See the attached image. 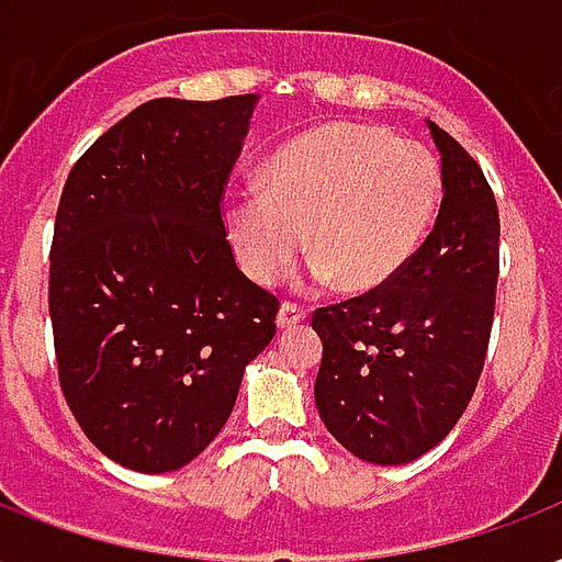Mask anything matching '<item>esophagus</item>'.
Wrapping results in <instances>:
<instances>
[{
    "instance_id": "34e87169",
    "label": "esophagus",
    "mask_w": 562,
    "mask_h": 562,
    "mask_svg": "<svg viewBox=\"0 0 562 562\" xmlns=\"http://www.w3.org/2000/svg\"><path fill=\"white\" fill-rule=\"evenodd\" d=\"M304 307L302 304H295V302H284L281 304V311H278V328L286 330V328H293V325H299V322H304Z\"/></svg>"
}]
</instances>
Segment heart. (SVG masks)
I'll return each instance as SVG.
<instances>
[{"instance_id": "1", "label": "heart", "mask_w": 562, "mask_h": 562, "mask_svg": "<svg viewBox=\"0 0 562 562\" xmlns=\"http://www.w3.org/2000/svg\"><path fill=\"white\" fill-rule=\"evenodd\" d=\"M439 202L442 169L422 143L325 123L269 155L260 193L222 202V232L258 284L284 278L307 243L313 276L358 295L390 284L419 255Z\"/></svg>"}]
</instances>
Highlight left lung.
<instances>
[{"mask_svg": "<svg viewBox=\"0 0 562 562\" xmlns=\"http://www.w3.org/2000/svg\"><path fill=\"white\" fill-rule=\"evenodd\" d=\"M442 204L419 255L372 293L319 307L316 411L334 439L402 467L458 425L484 369L498 284V207L484 172L428 120Z\"/></svg>", "mask_w": 562, "mask_h": 562, "instance_id": "obj_1", "label": "left lung"}]
</instances>
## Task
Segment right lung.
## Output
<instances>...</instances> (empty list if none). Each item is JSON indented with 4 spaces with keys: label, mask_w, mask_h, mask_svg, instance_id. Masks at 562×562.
<instances>
[{
    "label": "right lung",
    "mask_w": 562,
    "mask_h": 562,
    "mask_svg": "<svg viewBox=\"0 0 562 562\" xmlns=\"http://www.w3.org/2000/svg\"><path fill=\"white\" fill-rule=\"evenodd\" d=\"M255 104L151 99L78 158L60 193V390L87 439L134 472L199 458L276 337L278 299L240 272L220 211Z\"/></svg>",
    "instance_id": "right-lung-1"
}]
</instances>
